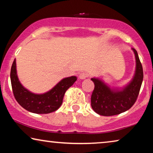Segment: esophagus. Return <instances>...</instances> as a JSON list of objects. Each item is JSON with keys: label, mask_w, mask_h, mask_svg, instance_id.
<instances>
[{"label": "esophagus", "mask_w": 153, "mask_h": 153, "mask_svg": "<svg viewBox=\"0 0 153 153\" xmlns=\"http://www.w3.org/2000/svg\"><path fill=\"white\" fill-rule=\"evenodd\" d=\"M88 74L87 73H85V72H81V73H80V74H79V79H85V78H86V77L88 76Z\"/></svg>", "instance_id": "1"}]
</instances>
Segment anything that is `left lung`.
<instances>
[{
	"instance_id": "left-lung-1",
	"label": "left lung",
	"mask_w": 153,
	"mask_h": 153,
	"mask_svg": "<svg viewBox=\"0 0 153 153\" xmlns=\"http://www.w3.org/2000/svg\"><path fill=\"white\" fill-rule=\"evenodd\" d=\"M134 53L136 68L131 81L122 88L111 87L102 79L91 78L95 88L91 95V106L94 111L104 116H115L129 109L139 95L143 79V68L137 51Z\"/></svg>"
}]
</instances>
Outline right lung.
<instances>
[{
    "instance_id": "add662e5",
    "label": "right lung",
    "mask_w": 153,
    "mask_h": 153,
    "mask_svg": "<svg viewBox=\"0 0 153 153\" xmlns=\"http://www.w3.org/2000/svg\"><path fill=\"white\" fill-rule=\"evenodd\" d=\"M10 79L12 91L18 103L31 113L45 114L53 112L59 108L66 91L74 84L77 77H65L49 91L42 94L34 93L21 83L16 72V59H14L10 72Z\"/></svg>"
}]
</instances>
